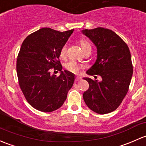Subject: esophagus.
Wrapping results in <instances>:
<instances>
[{
    "mask_svg": "<svg viewBox=\"0 0 146 146\" xmlns=\"http://www.w3.org/2000/svg\"><path fill=\"white\" fill-rule=\"evenodd\" d=\"M82 80V78H81L80 76H77L76 77V81H80V80Z\"/></svg>",
    "mask_w": 146,
    "mask_h": 146,
    "instance_id": "34e87169",
    "label": "esophagus"
}]
</instances>
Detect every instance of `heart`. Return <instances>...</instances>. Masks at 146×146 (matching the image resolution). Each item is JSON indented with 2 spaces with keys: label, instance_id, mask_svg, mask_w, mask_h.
I'll list each match as a JSON object with an SVG mask.
<instances>
[{
  "label": "heart",
  "instance_id": "heart-1",
  "mask_svg": "<svg viewBox=\"0 0 146 146\" xmlns=\"http://www.w3.org/2000/svg\"><path fill=\"white\" fill-rule=\"evenodd\" d=\"M80 45L82 46V50H83V51L84 50H87V49L91 48V45H90V44L89 43V42H87V40H82L80 41ZM66 51H67L66 45H63L60 50L61 58L64 59V58L66 57ZM64 66H65L66 69L67 70H68V71L71 72V73H76L79 71L81 67H82V66H81L80 64H78L76 61H68V62H67L66 64H65Z\"/></svg>",
  "mask_w": 146,
  "mask_h": 146
}]
</instances>
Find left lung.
<instances>
[{
    "label": "left lung",
    "instance_id": "8db88e82",
    "mask_svg": "<svg viewBox=\"0 0 146 146\" xmlns=\"http://www.w3.org/2000/svg\"><path fill=\"white\" fill-rule=\"evenodd\" d=\"M82 33L90 38L97 49L96 61L86 73L101 78V81L83 78L90 84L83 94L84 101L90 109L98 114L111 113L125 97L132 77L129 49L123 40L110 29H85Z\"/></svg>",
    "mask_w": 146,
    "mask_h": 146
}]
</instances>
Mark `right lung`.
Masks as SVG:
<instances>
[{"mask_svg":"<svg viewBox=\"0 0 146 146\" xmlns=\"http://www.w3.org/2000/svg\"><path fill=\"white\" fill-rule=\"evenodd\" d=\"M73 29L60 32L42 28L28 36L22 42L17 60L20 88L28 103L35 109L52 112L64 104L75 81V75L61 70L60 50ZM53 70L60 71L56 76ZM58 71H56L57 73Z\"/></svg>","mask_w":146,"mask_h":146,"instance_id":"1","label":"right lung"}]
</instances>
